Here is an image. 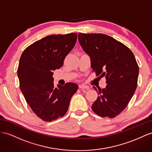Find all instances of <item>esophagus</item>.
Masks as SVG:
<instances>
[{"instance_id":"esophagus-1","label":"esophagus","mask_w":152,"mask_h":152,"mask_svg":"<svg viewBox=\"0 0 152 152\" xmlns=\"http://www.w3.org/2000/svg\"><path fill=\"white\" fill-rule=\"evenodd\" d=\"M79 87L81 89H87V90H88L89 89V87L87 86V85H85L84 84H81L79 85Z\"/></svg>"}]
</instances>
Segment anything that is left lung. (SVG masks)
Instances as JSON below:
<instances>
[{
    "label": "left lung",
    "instance_id": "obj_1",
    "mask_svg": "<svg viewBox=\"0 0 152 152\" xmlns=\"http://www.w3.org/2000/svg\"><path fill=\"white\" fill-rule=\"evenodd\" d=\"M79 42L91 59L96 76L105 77L107 87L98 88L92 109L101 117L112 118L126 107L137 86L139 66L132 50L104 34H78ZM92 71V72H93Z\"/></svg>",
    "mask_w": 152,
    "mask_h": 152
}]
</instances>
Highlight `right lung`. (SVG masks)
<instances>
[{
    "label": "right lung",
    "instance_id": "1",
    "mask_svg": "<svg viewBox=\"0 0 152 152\" xmlns=\"http://www.w3.org/2000/svg\"><path fill=\"white\" fill-rule=\"evenodd\" d=\"M76 33L52 34L28 46L19 61L17 75L27 103L39 118L52 121L67 112L78 86L67 83L54 86L53 71L64 65L77 40Z\"/></svg>",
    "mask_w": 152,
    "mask_h": 152
}]
</instances>
